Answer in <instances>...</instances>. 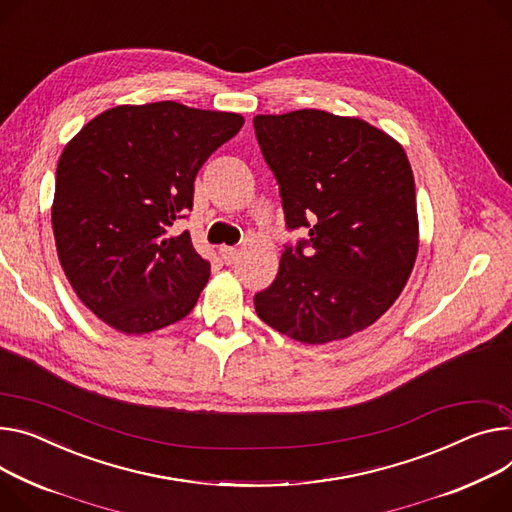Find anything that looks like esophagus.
<instances>
[{
  "mask_svg": "<svg viewBox=\"0 0 512 512\" xmlns=\"http://www.w3.org/2000/svg\"><path fill=\"white\" fill-rule=\"evenodd\" d=\"M219 254H221V258H223V262L225 264H233L235 260H238V250H235V248H229V246H221L219 248Z\"/></svg>",
  "mask_w": 512,
  "mask_h": 512,
  "instance_id": "obj_1",
  "label": "esophagus"
}]
</instances>
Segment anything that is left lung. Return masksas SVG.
<instances>
[{"instance_id": "8db88e82", "label": "left lung", "mask_w": 512, "mask_h": 512, "mask_svg": "<svg viewBox=\"0 0 512 512\" xmlns=\"http://www.w3.org/2000/svg\"><path fill=\"white\" fill-rule=\"evenodd\" d=\"M289 229L279 274L254 295L258 318L303 344L348 338L398 299L418 254L414 174L377 127L324 110L254 116Z\"/></svg>"}]
</instances>
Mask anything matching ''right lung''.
<instances>
[{
  "label": "right lung",
  "instance_id": "right-lung-1",
  "mask_svg": "<svg viewBox=\"0 0 512 512\" xmlns=\"http://www.w3.org/2000/svg\"><path fill=\"white\" fill-rule=\"evenodd\" d=\"M244 116L166 100L104 110L63 149L51 209L59 262L73 291L125 334L186 318L211 264L170 235L192 209L194 178Z\"/></svg>",
  "mask_w": 512,
  "mask_h": 512
}]
</instances>
